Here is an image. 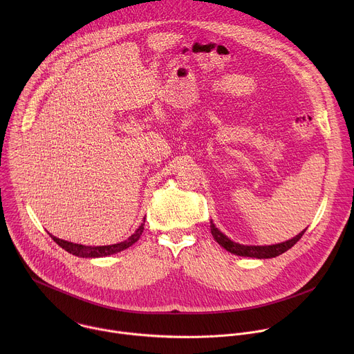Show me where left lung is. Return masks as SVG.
I'll return each mask as SVG.
<instances>
[{
    "mask_svg": "<svg viewBox=\"0 0 354 354\" xmlns=\"http://www.w3.org/2000/svg\"><path fill=\"white\" fill-rule=\"evenodd\" d=\"M210 230H212V235L214 236V239L218 242L220 246H223L225 250L231 252L234 255L238 257H248V258H257V259H269V258H276L281 254H284L286 250H288L291 246H294L301 236L304 235L306 230L299 232L298 235H295L292 239H288L286 242L281 243H276V245H268V246H248V245H241L236 243L234 241H231L230 238H227L216 225L213 221H210Z\"/></svg>",
    "mask_w": 354,
    "mask_h": 354,
    "instance_id": "8db88e82",
    "label": "left lung"
}]
</instances>
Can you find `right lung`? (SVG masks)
<instances>
[{"label":"right lung","instance_id":"add662e5","mask_svg":"<svg viewBox=\"0 0 354 354\" xmlns=\"http://www.w3.org/2000/svg\"><path fill=\"white\" fill-rule=\"evenodd\" d=\"M144 223H145V218L142 221V224L136 230V232L129 236V239L123 241V242H119V243H115V245H105V246H85V245H80V243H73V242H68V241H64V239H59L53 235H50L53 238V241L60 245L64 250L70 252V254L75 255V257H80V258H102V257H109V255H113V254H118V252L123 250V249H127L129 246H131L134 242L138 241L140 235L142 234L144 231Z\"/></svg>","mask_w":354,"mask_h":354}]
</instances>
